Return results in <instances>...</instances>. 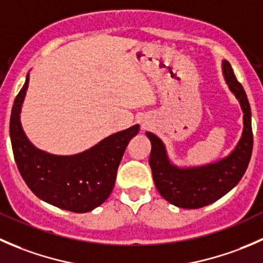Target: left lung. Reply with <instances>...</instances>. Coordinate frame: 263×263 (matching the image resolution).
Masks as SVG:
<instances>
[{
    "label": "left lung",
    "mask_w": 263,
    "mask_h": 263,
    "mask_svg": "<svg viewBox=\"0 0 263 263\" xmlns=\"http://www.w3.org/2000/svg\"><path fill=\"white\" fill-rule=\"evenodd\" d=\"M222 73L230 91L239 100L245 124L239 142L227 158L206 165L179 168L171 163L163 141L151 132H146L151 141L148 164L154 183L159 193L178 208L200 209L221 198L242 179L251 160L253 134L249 102L228 61H222Z\"/></svg>",
    "instance_id": "1"
}]
</instances>
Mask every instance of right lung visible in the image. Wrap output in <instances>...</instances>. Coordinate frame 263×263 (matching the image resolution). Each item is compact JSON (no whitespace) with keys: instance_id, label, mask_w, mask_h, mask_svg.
I'll return each mask as SVG.
<instances>
[{"instance_id":"1","label":"right lung","mask_w":263,"mask_h":263,"mask_svg":"<svg viewBox=\"0 0 263 263\" xmlns=\"http://www.w3.org/2000/svg\"><path fill=\"white\" fill-rule=\"evenodd\" d=\"M28 85L29 73L10 118L12 151L21 177L34 195L50 205L72 213L94 210L109 197L124 150L140 126L110 135L80 154L52 155L34 146L21 127L20 113Z\"/></svg>"}]
</instances>
